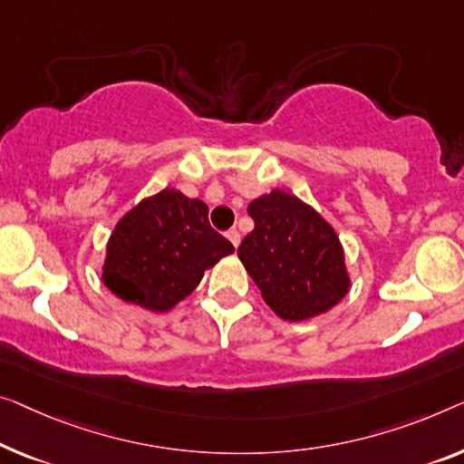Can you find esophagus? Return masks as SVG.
<instances>
[{"instance_id": "1", "label": "esophagus", "mask_w": 464, "mask_h": 464, "mask_svg": "<svg viewBox=\"0 0 464 464\" xmlns=\"http://www.w3.org/2000/svg\"><path fill=\"white\" fill-rule=\"evenodd\" d=\"M225 235H227V239H229L235 247H237V246L241 244V235H239L237 229H229Z\"/></svg>"}]
</instances>
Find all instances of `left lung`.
I'll use <instances>...</instances> for the list:
<instances>
[{"label": "left lung", "instance_id": "1", "mask_svg": "<svg viewBox=\"0 0 464 464\" xmlns=\"http://www.w3.org/2000/svg\"><path fill=\"white\" fill-rule=\"evenodd\" d=\"M247 214L254 231L241 241L239 260L281 319L327 313L348 294L342 244L319 212L273 189L254 199Z\"/></svg>", "mask_w": 464, "mask_h": 464}]
</instances>
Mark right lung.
<instances>
[{"instance_id": "right-lung-1", "label": "right lung", "mask_w": 464, "mask_h": 464, "mask_svg": "<svg viewBox=\"0 0 464 464\" xmlns=\"http://www.w3.org/2000/svg\"><path fill=\"white\" fill-rule=\"evenodd\" d=\"M235 247L208 223V206L177 189L143 199L108 241L103 283L124 302L164 313Z\"/></svg>"}]
</instances>
